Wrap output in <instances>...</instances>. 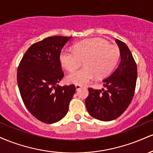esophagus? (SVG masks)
Returning a JSON list of instances; mask_svg holds the SVG:
<instances>
[{"mask_svg":"<svg viewBox=\"0 0 153 153\" xmlns=\"http://www.w3.org/2000/svg\"><path fill=\"white\" fill-rule=\"evenodd\" d=\"M75 88H76V90L78 91L79 89H80L81 88H82V85H75Z\"/></svg>","mask_w":153,"mask_h":153,"instance_id":"1","label":"esophagus"}]
</instances>
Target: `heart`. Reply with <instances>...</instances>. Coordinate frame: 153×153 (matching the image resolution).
Listing matches in <instances>:
<instances>
[{
    "instance_id": "b5f03b06",
    "label": "heart",
    "mask_w": 153,
    "mask_h": 153,
    "mask_svg": "<svg viewBox=\"0 0 153 153\" xmlns=\"http://www.w3.org/2000/svg\"><path fill=\"white\" fill-rule=\"evenodd\" d=\"M119 57V47L100 38L80 42L75 45L74 50L63 49L59 54L61 65L69 72L78 69L83 61V68L67 77L69 83L76 85L88 83L95 76L99 79L106 77L115 68Z\"/></svg>"
}]
</instances>
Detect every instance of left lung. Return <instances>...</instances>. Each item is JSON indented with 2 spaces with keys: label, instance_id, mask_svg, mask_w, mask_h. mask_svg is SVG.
Wrapping results in <instances>:
<instances>
[{
  "label": "left lung",
  "instance_id": "obj_1",
  "mask_svg": "<svg viewBox=\"0 0 153 153\" xmlns=\"http://www.w3.org/2000/svg\"><path fill=\"white\" fill-rule=\"evenodd\" d=\"M121 62L112 74L103 80L106 89L88 88L85 106L91 117L101 121H111L120 117L134 97L137 78V68L129 47L119 39Z\"/></svg>",
  "mask_w": 153,
  "mask_h": 153
}]
</instances>
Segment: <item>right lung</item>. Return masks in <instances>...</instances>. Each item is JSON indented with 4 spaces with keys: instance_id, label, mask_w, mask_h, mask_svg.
Returning <instances> with one entry per match:
<instances>
[{
    "instance_id": "add662e5",
    "label": "right lung",
    "mask_w": 153,
    "mask_h": 153,
    "mask_svg": "<svg viewBox=\"0 0 153 153\" xmlns=\"http://www.w3.org/2000/svg\"><path fill=\"white\" fill-rule=\"evenodd\" d=\"M72 36H54L34 43L26 50L17 70L21 96L28 111L46 124L61 120L68 113L75 85L60 86L64 77L59 54Z\"/></svg>"
}]
</instances>
